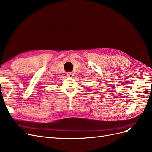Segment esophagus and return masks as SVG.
I'll list each match as a JSON object with an SVG mask.
<instances>
[{
  "label": "esophagus",
  "mask_w": 152,
  "mask_h": 152,
  "mask_svg": "<svg viewBox=\"0 0 152 152\" xmlns=\"http://www.w3.org/2000/svg\"><path fill=\"white\" fill-rule=\"evenodd\" d=\"M66 75L68 77H72L73 76V73L72 72H69L66 73Z\"/></svg>",
  "instance_id": "esophagus-1"
}]
</instances>
